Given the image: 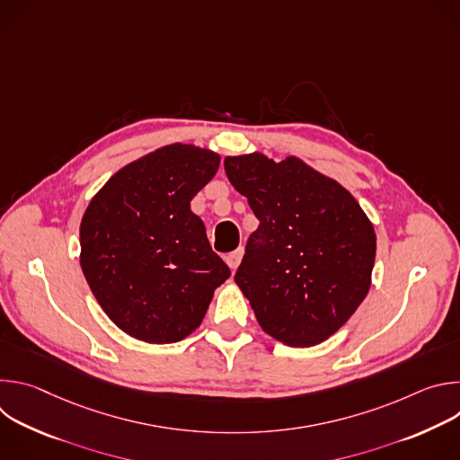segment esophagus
I'll return each mask as SVG.
<instances>
[{
    "label": "esophagus",
    "instance_id": "obj_1",
    "mask_svg": "<svg viewBox=\"0 0 460 460\" xmlns=\"http://www.w3.org/2000/svg\"><path fill=\"white\" fill-rule=\"evenodd\" d=\"M243 252H245V251H243V247L240 245L238 249H234L233 252H229V254L226 256L227 266H229L233 271H234V270L240 266V261H242V258H243Z\"/></svg>",
    "mask_w": 460,
    "mask_h": 460
}]
</instances>
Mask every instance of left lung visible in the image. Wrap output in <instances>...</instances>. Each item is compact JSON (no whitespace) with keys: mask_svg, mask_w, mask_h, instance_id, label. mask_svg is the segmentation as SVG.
Returning <instances> with one entry per match:
<instances>
[{"mask_svg":"<svg viewBox=\"0 0 460 460\" xmlns=\"http://www.w3.org/2000/svg\"><path fill=\"white\" fill-rule=\"evenodd\" d=\"M224 167L260 222L234 275L260 327L295 348L330 339L369 291L373 224L348 189L296 156L251 153Z\"/></svg>","mask_w":460,"mask_h":460,"instance_id":"obj_1","label":"left lung"}]
</instances>
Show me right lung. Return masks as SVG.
Returning <instances> with one entry per match:
<instances>
[{"label":"right lung","instance_id":"obj_1","mask_svg":"<svg viewBox=\"0 0 460 460\" xmlns=\"http://www.w3.org/2000/svg\"><path fill=\"white\" fill-rule=\"evenodd\" d=\"M218 165L209 149L171 144L121 167L85 209L82 271L107 316L133 339L183 341L231 277L190 211Z\"/></svg>","mask_w":460,"mask_h":460}]
</instances>
